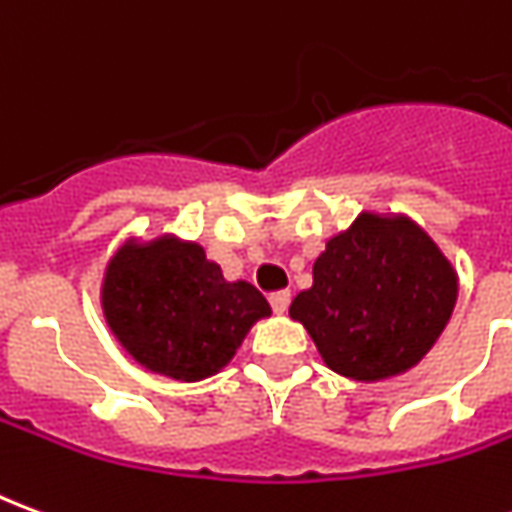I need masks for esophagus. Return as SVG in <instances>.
<instances>
[{
	"label": "esophagus",
	"mask_w": 512,
	"mask_h": 512,
	"mask_svg": "<svg viewBox=\"0 0 512 512\" xmlns=\"http://www.w3.org/2000/svg\"><path fill=\"white\" fill-rule=\"evenodd\" d=\"M268 301H271V310L282 315V312L288 310L290 293H288V290H277V293H271V296H268Z\"/></svg>",
	"instance_id": "obj_1"
}]
</instances>
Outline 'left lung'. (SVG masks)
<instances>
[{"label":"left lung","instance_id":"1","mask_svg":"<svg viewBox=\"0 0 512 512\" xmlns=\"http://www.w3.org/2000/svg\"><path fill=\"white\" fill-rule=\"evenodd\" d=\"M455 271L406 216L359 213L326 241L312 288L290 304L323 362L340 376L376 381L414 367L455 307Z\"/></svg>","mask_w":512,"mask_h":512}]
</instances>
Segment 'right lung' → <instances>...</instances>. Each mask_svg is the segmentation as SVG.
I'll use <instances>...</instances> for the list:
<instances>
[{
  "label": "right lung",
  "instance_id": "add662e5",
  "mask_svg": "<svg viewBox=\"0 0 512 512\" xmlns=\"http://www.w3.org/2000/svg\"><path fill=\"white\" fill-rule=\"evenodd\" d=\"M104 315L139 365L178 381L213 376L257 318L271 315L249 282H227L202 246L161 235L128 241L109 260Z\"/></svg>",
  "mask_w": 512,
  "mask_h": 512
}]
</instances>
